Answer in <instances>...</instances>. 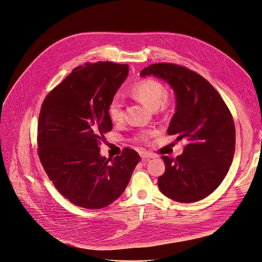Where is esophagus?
<instances>
[{"label":"esophagus","mask_w":262,"mask_h":262,"mask_svg":"<svg viewBox=\"0 0 262 262\" xmlns=\"http://www.w3.org/2000/svg\"><path fill=\"white\" fill-rule=\"evenodd\" d=\"M140 156L142 157V159H149V158H155L156 155L147 151H141L140 152Z\"/></svg>","instance_id":"esophagus-1"}]
</instances>
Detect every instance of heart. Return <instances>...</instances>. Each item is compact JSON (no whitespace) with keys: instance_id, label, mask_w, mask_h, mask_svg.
<instances>
[{"instance_id":"heart-1","label":"heart","mask_w":262,"mask_h":262,"mask_svg":"<svg viewBox=\"0 0 262 262\" xmlns=\"http://www.w3.org/2000/svg\"><path fill=\"white\" fill-rule=\"evenodd\" d=\"M132 95L142 104L150 109H157L159 106L165 109L167 106V90L165 85L155 78H144L137 81L130 90ZM108 115L113 122H120L123 119V103L118 96L113 97L108 106ZM151 133L144 132L137 136L140 142H147Z\"/></svg>"}]
</instances>
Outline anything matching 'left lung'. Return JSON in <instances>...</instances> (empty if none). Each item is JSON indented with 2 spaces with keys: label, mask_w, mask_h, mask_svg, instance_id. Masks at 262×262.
Returning a JSON list of instances; mask_svg holds the SVG:
<instances>
[{
  "label": "left lung",
  "mask_w": 262,
  "mask_h": 262,
  "mask_svg": "<svg viewBox=\"0 0 262 262\" xmlns=\"http://www.w3.org/2000/svg\"><path fill=\"white\" fill-rule=\"evenodd\" d=\"M141 75H155L173 89L177 111L167 134L187 142L177 158L161 156L165 172L158 178V187L178 202L202 200L222 184L232 164L236 146L232 113L212 84L185 66L156 63Z\"/></svg>",
  "instance_id": "obj_1"
}]
</instances>
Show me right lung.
<instances>
[{"label":"right lung","instance_id":"add662e5","mask_svg":"<svg viewBox=\"0 0 262 262\" xmlns=\"http://www.w3.org/2000/svg\"><path fill=\"white\" fill-rule=\"evenodd\" d=\"M128 74L109 61L78 66L45 98L37 123V154L58 192L72 204L100 209L125 190L140 155L124 148L109 163L100 155L112 129L108 106Z\"/></svg>","mask_w":262,"mask_h":262}]
</instances>
